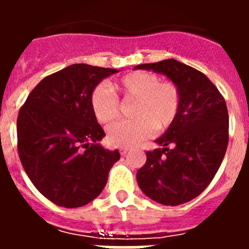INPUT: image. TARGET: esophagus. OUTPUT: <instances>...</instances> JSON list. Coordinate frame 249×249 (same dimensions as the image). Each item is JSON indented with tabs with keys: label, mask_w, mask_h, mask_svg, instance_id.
<instances>
[{
	"label": "esophagus",
	"mask_w": 249,
	"mask_h": 249,
	"mask_svg": "<svg viewBox=\"0 0 249 249\" xmlns=\"http://www.w3.org/2000/svg\"><path fill=\"white\" fill-rule=\"evenodd\" d=\"M128 151H129V148H127V147H121V148H120V153H121V155H122V156L126 155V153H127V152H128Z\"/></svg>",
	"instance_id": "1"
}]
</instances>
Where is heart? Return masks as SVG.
<instances>
[{
	"label": "heart",
	"mask_w": 249,
	"mask_h": 249,
	"mask_svg": "<svg viewBox=\"0 0 249 249\" xmlns=\"http://www.w3.org/2000/svg\"><path fill=\"white\" fill-rule=\"evenodd\" d=\"M112 89L123 100H135L133 120L120 121L107 128V141L114 147H132L164 131L177 120L182 94L172 81H160L153 72L135 71L113 82ZM92 113L100 123H108L120 114L118 97L107 86H94L89 94Z\"/></svg>",
	"instance_id": "obj_1"
}]
</instances>
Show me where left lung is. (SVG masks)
<instances>
[{
    "mask_svg": "<svg viewBox=\"0 0 249 249\" xmlns=\"http://www.w3.org/2000/svg\"><path fill=\"white\" fill-rule=\"evenodd\" d=\"M153 70L178 86L182 105L177 120L147 151L137 172L142 192L164 206L192 201L212 182L228 146V111L218 89L206 74L177 59L136 66Z\"/></svg>",
    "mask_w": 249,
    "mask_h": 249,
    "instance_id": "1",
    "label": "left lung"
}]
</instances>
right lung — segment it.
Instances as JSON below:
<instances>
[{
  "mask_svg": "<svg viewBox=\"0 0 249 249\" xmlns=\"http://www.w3.org/2000/svg\"><path fill=\"white\" fill-rule=\"evenodd\" d=\"M114 68L76 63L45 77L17 117V149L28 178L46 198L65 208L93 201L105 188L120 152L97 143L105 131L89 94Z\"/></svg>",
  "mask_w": 249,
  "mask_h": 249,
  "instance_id": "add662e5",
  "label": "right lung"
}]
</instances>
